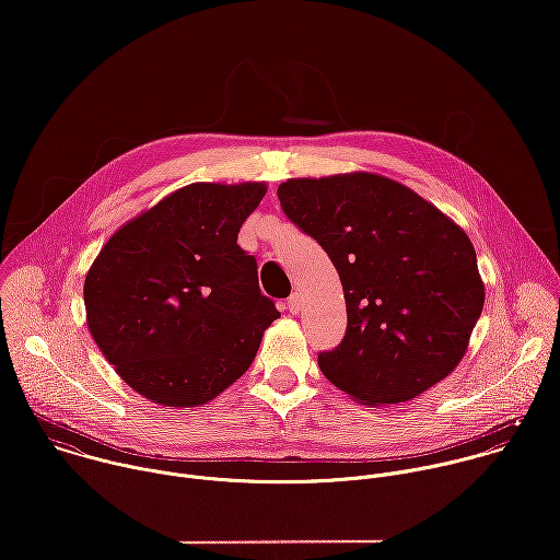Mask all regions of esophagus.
<instances>
[{"instance_id":"obj_1","label":"esophagus","mask_w":560,"mask_h":560,"mask_svg":"<svg viewBox=\"0 0 560 560\" xmlns=\"http://www.w3.org/2000/svg\"><path fill=\"white\" fill-rule=\"evenodd\" d=\"M301 310V296L294 292L290 299H288V312H292V314H296Z\"/></svg>"}]
</instances>
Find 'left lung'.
<instances>
[{
    "mask_svg": "<svg viewBox=\"0 0 560 560\" xmlns=\"http://www.w3.org/2000/svg\"><path fill=\"white\" fill-rule=\"evenodd\" d=\"M277 195L343 285L348 330L318 354L326 378L359 404L392 406L452 374L486 301L465 230L374 173L288 179Z\"/></svg>",
    "mask_w": 560,
    "mask_h": 560,
    "instance_id": "left-lung-1",
    "label": "left lung"
}]
</instances>
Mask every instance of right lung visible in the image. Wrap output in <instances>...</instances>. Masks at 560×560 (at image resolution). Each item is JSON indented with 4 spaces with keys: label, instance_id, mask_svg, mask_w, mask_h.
Listing matches in <instances>:
<instances>
[{
    "label": "right lung",
    "instance_id": "right-lung-1",
    "mask_svg": "<svg viewBox=\"0 0 560 560\" xmlns=\"http://www.w3.org/2000/svg\"><path fill=\"white\" fill-rule=\"evenodd\" d=\"M264 182L175 190L124 223L86 283V324L115 372L166 408H197L242 376L279 310L236 244Z\"/></svg>",
    "mask_w": 560,
    "mask_h": 560
}]
</instances>
